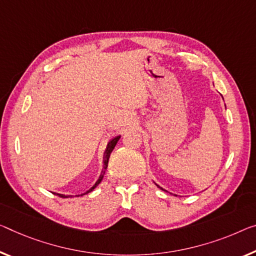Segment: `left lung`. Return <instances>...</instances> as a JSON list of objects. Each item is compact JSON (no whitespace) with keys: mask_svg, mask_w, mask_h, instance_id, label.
<instances>
[{"mask_svg":"<svg viewBox=\"0 0 256 256\" xmlns=\"http://www.w3.org/2000/svg\"><path fill=\"white\" fill-rule=\"evenodd\" d=\"M156 186H158V188H160V186H158V184H156ZM161 188V190H164V188Z\"/></svg>","mask_w":256,"mask_h":256,"instance_id":"left-lung-1","label":"left lung"}]
</instances>
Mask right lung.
Returning <instances> with one entry per match:
<instances>
[{"instance_id":"add662e5","label":"right lung","mask_w":256,"mask_h":256,"mask_svg":"<svg viewBox=\"0 0 256 256\" xmlns=\"http://www.w3.org/2000/svg\"><path fill=\"white\" fill-rule=\"evenodd\" d=\"M119 138H120V136H116V137H114V138L113 140H111L108 142V148H106V151H105V154H104V167H103V170H102V174H100V178L97 180V182L94 184V186L89 188V190L87 191V192H84V194H89V192H92L94 188H95L98 184H100V182H102V180H103V178H104V174H105V170H106V168H108V159H110V154H111V152L113 151V148H114V146L116 145V143H118V140H119ZM84 194H81V196H84ZM60 196V198H68V196H65V194H58Z\"/></svg>"}]
</instances>
